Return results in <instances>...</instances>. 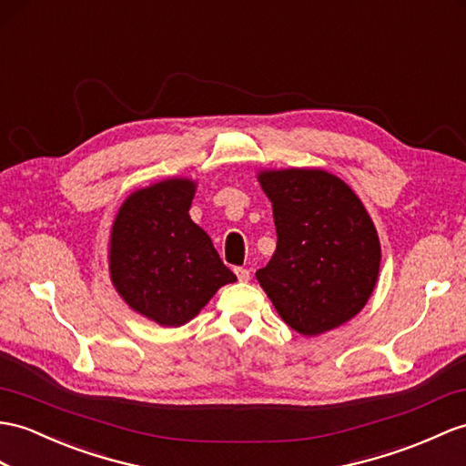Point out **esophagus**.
I'll use <instances>...</instances> for the list:
<instances>
[{"mask_svg": "<svg viewBox=\"0 0 466 466\" xmlns=\"http://www.w3.org/2000/svg\"><path fill=\"white\" fill-rule=\"evenodd\" d=\"M235 275H237V279H239L241 282H248V280H251V272H248V270L243 268V267H237V268H235Z\"/></svg>", "mask_w": 466, "mask_h": 466, "instance_id": "34e87169", "label": "esophagus"}]
</instances>
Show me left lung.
Segmentation results:
<instances>
[{
	"mask_svg": "<svg viewBox=\"0 0 466 466\" xmlns=\"http://www.w3.org/2000/svg\"><path fill=\"white\" fill-rule=\"evenodd\" d=\"M277 251L257 280L280 319L302 336L351 320L378 282L381 248L364 203L324 169H265Z\"/></svg>",
	"mask_w": 466,
	"mask_h": 466,
	"instance_id": "1",
	"label": "left lung"
}]
</instances>
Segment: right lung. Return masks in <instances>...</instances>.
Wrapping results in <instances>:
<instances>
[{"label":"right lung","mask_w":466,"mask_h":466,"mask_svg":"<svg viewBox=\"0 0 466 466\" xmlns=\"http://www.w3.org/2000/svg\"><path fill=\"white\" fill-rule=\"evenodd\" d=\"M196 181L172 177L134 191L110 233V279L132 310L166 328L189 322L237 277L189 218Z\"/></svg>","instance_id":"add662e5"}]
</instances>
